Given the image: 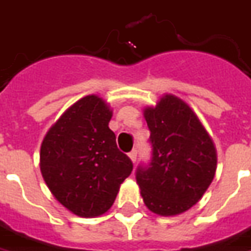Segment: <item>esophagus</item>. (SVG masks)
Here are the masks:
<instances>
[{"label":"esophagus","mask_w":251,"mask_h":251,"mask_svg":"<svg viewBox=\"0 0 251 251\" xmlns=\"http://www.w3.org/2000/svg\"><path fill=\"white\" fill-rule=\"evenodd\" d=\"M129 158H130V161L134 163L136 159H137V151H136V150H133L132 152H129Z\"/></svg>","instance_id":"esophagus-1"}]
</instances>
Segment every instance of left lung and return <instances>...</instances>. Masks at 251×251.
Listing matches in <instances>:
<instances>
[{"label":"left lung","mask_w":251,"mask_h":251,"mask_svg":"<svg viewBox=\"0 0 251 251\" xmlns=\"http://www.w3.org/2000/svg\"><path fill=\"white\" fill-rule=\"evenodd\" d=\"M150 127L152 159L139 168L136 181L148 210L162 217L197 204L214 178L217 150L195 111L172 93L143 108Z\"/></svg>","instance_id":"1"}]
</instances>
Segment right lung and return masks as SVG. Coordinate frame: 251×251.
Masks as SVG:
<instances>
[{"mask_svg":"<svg viewBox=\"0 0 251 251\" xmlns=\"http://www.w3.org/2000/svg\"><path fill=\"white\" fill-rule=\"evenodd\" d=\"M112 110L99 95L70 105L42 140L40 169L54 199L78 217L110 210L132 161L117 147L108 127Z\"/></svg>","mask_w":251,"mask_h":251,"instance_id":"add662e5","label":"right lung"}]
</instances>
